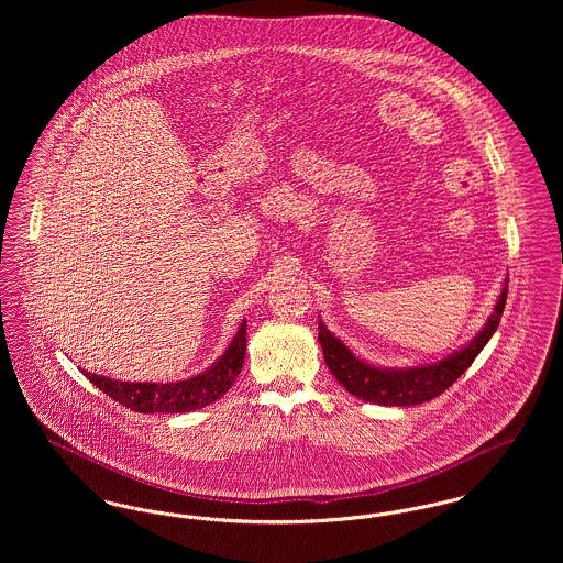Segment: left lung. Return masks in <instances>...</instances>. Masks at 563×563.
<instances>
[{
  "label": "left lung",
  "instance_id": "left-lung-1",
  "mask_svg": "<svg viewBox=\"0 0 563 563\" xmlns=\"http://www.w3.org/2000/svg\"><path fill=\"white\" fill-rule=\"evenodd\" d=\"M507 284L500 290V297L494 306V312L489 314L482 331L460 351L451 353L449 357L422 364L413 368H377L360 357H355L349 346L340 338H335L324 322L319 321V342L324 355V364L329 366L331 375L340 382L344 390H349L353 397L362 401L377 402V405H418V402L431 401L440 397L444 390H449L475 362V357L482 353L483 346L496 331L505 301H507Z\"/></svg>",
  "mask_w": 563,
  "mask_h": 563
}]
</instances>
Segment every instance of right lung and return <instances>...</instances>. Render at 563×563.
<instances>
[{"label":"right lung","instance_id":"add662e5","mask_svg":"<svg viewBox=\"0 0 563 563\" xmlns=\"http://www.w3.org/2000/svg\"><path fill=\"white\" fill-rule=\"evenodd\" d=\"M246 351V321L241 322L239 333L225 349V353L203 373L173 384H130L117 382L110 377H101L95 373L84 375L106 393L110 399L130 407L141 413H184L192 409H201L210 402L221 399L241 375L242 362Z\"/></svg>","mask_w":563,"mask_h":563}]
</instances>
